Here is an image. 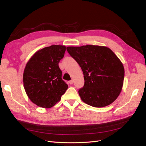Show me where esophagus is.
Segmentation results:
<instances>
[{"instance_id": "obj_1", "label": "esophagus", "mask_w": 146, "mask_h": 146, "mask_svg": "<svg viewBox=\"0 0 146 146\" xmlns=\"http://www.w3.org/2000/svg\"><path fill=\"white\" fill-rule=\"evenodd\" d=\"M73 83H74V80H70V81L69 82V83L70 84V85H72Z\"/></svg>"}]
</instances>
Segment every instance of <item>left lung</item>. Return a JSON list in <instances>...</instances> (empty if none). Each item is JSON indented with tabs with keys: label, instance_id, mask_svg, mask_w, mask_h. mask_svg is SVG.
Segmentation results:
<instances>
[{
	"label": "left lung",
	"instance_id": "1",
	"mask_svg": "<svg viewBox=\"0 0 146 146\" xmlns=\"http://www.w3.org/2000/svg\"><path fill=\"white\" fill-rule=\"evenodd\" d=\"M66 49L83 72L85 84L78 90L81 99L98 108L113 103L121 93L125 72L114 53L107 47L93 45Z\"/></svg>",
	"mask_w": 146,
	"mask_h": 146
}]
</instances>
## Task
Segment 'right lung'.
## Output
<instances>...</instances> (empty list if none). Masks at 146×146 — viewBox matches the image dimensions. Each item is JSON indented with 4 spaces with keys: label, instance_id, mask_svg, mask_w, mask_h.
I'll use <instances>...</instances> for the list:
<instances>
[{
    "label": "right lung",
    "instance_id": "1",
    "mask_svg": "<svg viewBox=\"0 0 146 146\" xmlns=\"http://www.w3.org/2000/svg\"><path fill=\"white\" fill-rule=\"evenodd\" d=\"M65 51L64 46L44 47L35 53L25 66L24 89L30 100L38 107L51 108L60 100L68 89L58 66Z\"/></svg>",
    "mask_w": 146,
    "mask_h": 146
}]
</instances>
